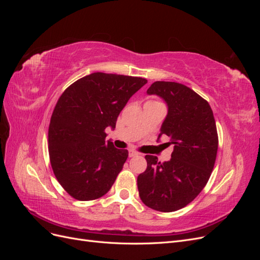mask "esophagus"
<instances>
[{
    "mask_svg": "<svg viewBox=\"0 0 260 260\" xmlns=\"http://www.w3.org/2000/svg\"><path fill=\"white\" fill-rule=\"evenodd\" d=\"M140 155L138 152H135V151H129V157H135V156H138Z\"/></svg>",
    "mask_w": 260,
    "mask_h": 260,
    "instance_id": "esophagus-1",
    "label": "esophagus"
}]
</instances>
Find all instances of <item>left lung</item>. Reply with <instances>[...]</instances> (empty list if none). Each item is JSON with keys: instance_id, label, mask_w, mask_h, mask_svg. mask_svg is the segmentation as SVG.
Returning a JSON list of instances; mask_svg holds the SVG:
<instances>
[{"instance_id": "obj_1", "label": "left lung", "mask_w": 260, "mask_h": 260, "mask_svg": "<svg viewBox=\"0 0 260 260\" xmlns=\"http://www.w3.org/2000/svg\"><path fill=\"white\" fill-rule=\"evenodd\" d=\"M147 94L167 103L158 138L169 137L174 152L165 162L145 156L147 168L138 177L139 195L149 208L176 211L190 204L208 182L218 151L216 121L208 102L184 84L156 81Z\"/></svg>"}]
</instances>
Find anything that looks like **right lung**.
I'll return each mask as SVG.
<instances>
[{
    "mask_svg": "<svg viewBox=\"0 0 260 260\" xmlns=\"http://www.w3.org/2000/svg\"><path fill=\"white\" fill-rule=\"evenodd\" d=\"M144 78L93 73L62 92L49 127V154L55 177L78 201L105 195L128 158L127 149L105 141L129 99Z\"/></svg>",
    "mask_w": 260,
    "mask_h": 260,
    "instance_id": "1",
    "label": "right lung"
}]
</instances>
